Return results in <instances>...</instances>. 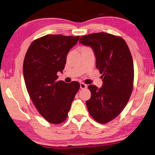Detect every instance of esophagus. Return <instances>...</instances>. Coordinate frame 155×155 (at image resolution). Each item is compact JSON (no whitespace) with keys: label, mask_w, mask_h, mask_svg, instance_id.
I'll use <instances>...</instances> for the list:
<instances>
[{"label":"esophagus","mask_w":155,"mask_h":155,"mask_svg":"<svg viewBox=\"0 0 155 155\" xmlns=\"http://www.w3.org/2000/svg\"><path fill=\"white\" fill-rule=\"evenodd\" d=\"M87 87V85H86V84L83 83H80V88H81V89H85V88H86Z\"/></svg>","instance_id":"1"}]
</instances>
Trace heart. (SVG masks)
<instances>
[{"label":"heart","mask_w":155,"mask_h":155,"mask_svg":"<svg viewBox=\"0 0 155 155\" xmlns=\"http://www.w3.org/2000/svg\"><path fill=\"white\" fill-rule=\"evenodd\" d=\"M83 48H84V47H83Z\"/></svg>","instance_id":"b5f03b06"}]
</instances>
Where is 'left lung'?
Here are the masks:
<instances>
[{"instance_id":"1","label":"left lung","mask_w":155,"mask_h":155,"mask_svg":"<svg viewBox=\"0 0 155 155\" xmlns=\"http://www.w3.org/2000/svg\"><path fill=\"white\" fill-rule=\"evenodd\" d=\"M79 43L91 47L96 68L102 74L101 88L91 85L89 113L96 121L106 124L118 116L127 104L133 91L134 64L127 45L121 38L100 32L83 35Z\"/></svg>"}]
</instances>
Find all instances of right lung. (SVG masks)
<instances>
[{
  "label": "right lung",
  "instance_id": "1",
  "mask_svg": "<svg viewBox=\"0 0 155 155\" xmlns=\"http://www.w3.org/2000/svg\"><path fill=\"white\" fill-rule=\"evenodd\" d=\"M79 36L47 35L33 41L23 63L27 91L40 114L49 123L59 124L67 118L80 85L58 81L70 50Z\"/></svg>",
  "mask_w": 155,
  "mask_h": 155
}]
</instances>
